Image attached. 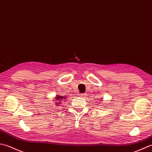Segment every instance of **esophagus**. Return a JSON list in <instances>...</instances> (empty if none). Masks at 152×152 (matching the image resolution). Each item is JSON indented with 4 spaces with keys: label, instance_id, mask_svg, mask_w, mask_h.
<instances>
[{
    "label": "esophagus",
    "instance_id": "1",
    "mask_svg": "<svg viewBox=\"0 0 152 152\" xmlns=\"http://www.w3.org/2000/svg\"><path fill=\"white\" fill-rule=\"evenodd\" d=\"M79 95H80V97H85L86 96V94L85 93H81V94H80Z\"/></svg>",
    "mask_w": 152,
    "mask_h": 152
}]
</instances>
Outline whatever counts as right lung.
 <instances>
[{"mask_svg":"<svg viewBox=\"0 0 152 152\" xmlns=\"http://www.w3.org/2000/svg\"><path fill=\"white\" fill-rule=\"evenodd\" d=\"M56 100H57V102L56 104V105H58L59 104H60L61 101H63L62 99L64 98L63 96H60V95H58L56 97Z\"/></svg>","mask_w":152,"mask_h":152,"instance_id":"obj_1","label":"right lung"}]
</instances>
